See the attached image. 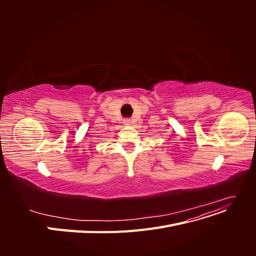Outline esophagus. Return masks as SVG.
Returning a JSON list of instances; mask_svg holds the SVG:
<instances>
[{
	"label": "esophagus",
	"instance_id": "34e87169",
	"mask_svg": "<svg viewBox=\"0 0 256 256\" xmlns=\"http://www.w3.org/2000/svg\"><path fill=\"white\" fill-rule=\"evenodd\" d=\"M127 125H128V124H127Z\"/></svg>",
	"mask_w": 256,
	"mask_h": 256
}]
</instances>
